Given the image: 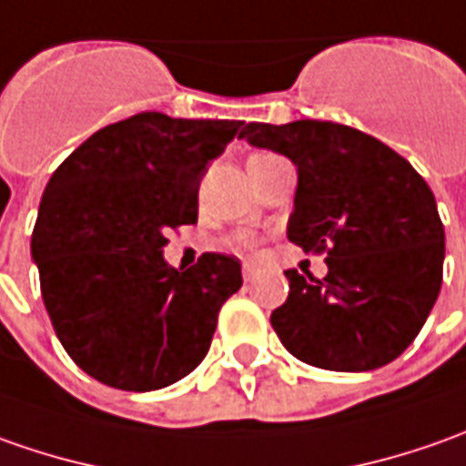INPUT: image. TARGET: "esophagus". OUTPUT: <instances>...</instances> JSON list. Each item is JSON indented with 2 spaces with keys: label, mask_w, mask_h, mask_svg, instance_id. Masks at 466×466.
Here are the masks:
<instances>
[{
  "label": "esophagus",
  "mask_w": 466,
  "mask_h": 466,
  "mask_svg": "<svg viewBox=\"0 0 466 466\" xmlns=\"http://www.w3.org/2000/svg\"><path fill=\"white\" fill-rule=\"evenodd\" d=\"M242 276H245V281H252V279L258 276V268L252 263H245L242 265Z\"/></svg>",
  "instance_id": "34e87169"
}]
</instances>
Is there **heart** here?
Here are the masks:
<instances>
[{
	"label": "heart",
	"instance_id": "1",
	"mask_svg": "<svg viewBox=\"0 0 466 466\" xmlns=\"http://www.w3.org/2000/svg\"><path fill=\"white\" fill-rule=\"evenodd\" d=\"M237 245H239V248H252V245H255V239H252V237H249V234H239V237H237Z\"/></svg>",
	"mask_w": 466,
	"mask_h": 466
}]
</instances>
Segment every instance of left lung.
Here are the masks:
<instances>
[{"label": "left lung", "mask_w": 466, "mask_h": 466, "mask_svg": "<svg viewBox=\"0 0 466 466\" xmlns=\"http://www.w3.org/2000/svg\"><path fill=\"white\" fill-rule=\"evenodd\" d=\"M239 138L286 154L299 172L289 239L328 252V276L286 270L270 314L283 348L328 371L394 361L425 325L443 279L436 198L405 157L332 121L242 123Z\"/></svg>", "instance_id": "obj_1"}]
</instances>
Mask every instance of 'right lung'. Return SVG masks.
<instances>
[{
  "label": "right lung",
  "instance_id": "obj_1",
  "mask_svg": "<svg viewBox=\"0 0 466 466\" xmlns=\"http://www.w3.org/2000/svg\"><path fill=\"white\" fill-rule=\"evenodd\" d=\"M239 126L138 113L92 134L51 175L30 252L56 338L92 379L152 392L208 353L242 265L203 252L177 270L162 248L169 229L198 221L203 172Z\"/></svg>",
  "mask_w": 466,
  "mask_h": 466
}]
</instances>
